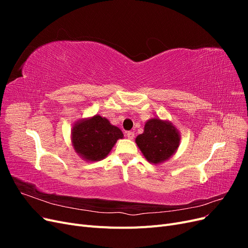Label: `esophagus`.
Segmentation results:
<instances>
[{
  "mask_svg": "<svg viewBox=\"0 0 248 248\" xmlns=\"http://www.w3.org/2000/svg\"><path fill=\"white\" fill-rule=\"evenodd\" d=\"M126 137H127V139L132 140V139L134 138V132H132V131H127V132H126Z\"/></svg>",
  "mask_w": 248,
  "mask_h": 248,
  "instance_id": "1",
  "label": "esophagus"
}]
</instances>
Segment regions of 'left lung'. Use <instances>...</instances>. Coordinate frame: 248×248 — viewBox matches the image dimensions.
I'll use <instances>...</instances> for the list:
<instances>
[{
	"instance_id": "obj_1",
	"label": "left lung",
	"mask_w": 248,
	"mask_h": 248,
	"mask_svg": "<svg viewBox=\"0 0 248 248\" xmlns=\"http://www.w3.org/2000/svg\"><path fill=\"white\" fill-rule=\"evenodd\" d=\"M181 136L169 120L158 117L149 119L144 132L137 137L136 142L145 158L153 164H160L174 155L180 145Z\"/></svg>"
}]
</instances>
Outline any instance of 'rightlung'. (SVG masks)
<instances>
[{
	"instance_id": "right-lung-1",
	"label": "right lung",
	"mask_w": 248,
	"mask_h": 248,
	"mask_svg": "<svg viewBox=\"0 0 248 248\" xmlns=\"http://www.w3.org/2000/svg\"><path fill=\"white\" fill-rule=\"evenodd\" d=\"M124 134L117 126L99 115L80 119L73 124L71 144L82 159L90 162L106 158Z\"/></svg>"
}]
</instances>
